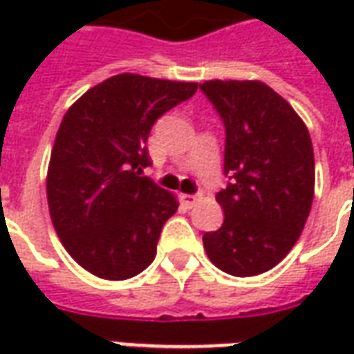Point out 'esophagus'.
<instances>
[{
	"label": "esophagus",
	"mask_w": 354,
	"mask_h": 354,
	"mask_svg": "<svg viewBox=\"0 0 354 354\" xmlns=\"http://www.w3.org/2000/svg\"><path fill=\"white\" fill-rule=\"evenodd\" d=\"M197 199H199V195H182V201H184L185 205H195L197 203Z\"/></svg>",
	"instance_id": "esophagus-1"
}]
</instances>
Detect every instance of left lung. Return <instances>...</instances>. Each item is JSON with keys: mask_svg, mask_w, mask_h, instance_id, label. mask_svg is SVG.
<instances>
[{"mask_svg": "<svg viewBox=\"0 0 354 354\" xmlns=\"http://www.w3.org/2000/svg\"><path fill=\"white\" fill-rule=\"evenodd\" d=\"M225 127L223 172L216 193L218 231L203 235L208 258L223 273L254 277L292 250L311 212L315 155L311 136L288 102L261 81H205Z\"/></svg>", "mask_w": 354, "mask_h": 354, "instance_id": "obj_1", "label": "left lung"}]
</instances>
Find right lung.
I'll list each match as a JSON object with an SVG mask.
<instances>
[{
	"label": "right lung",
	"instance_id": "right-lung-1",
	"mask_svg": "<svg viewBox=\"0 0 354 354\" xmlns=\"http://www.w3.org/2000/svg\"><path fill=\"white\" fill-rule=\"evenodd\" d=\"M197 87L119 73L66 111L50 153L47 201L58 239L88 273L124 281L153 261L178 201L142 176L151 165L146 142L155 121Z\"/></svg>",
	"mask_w": 354,
	"mask_h": 354
}]
</instances>
